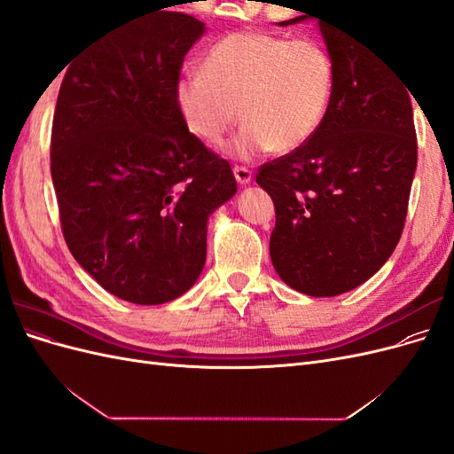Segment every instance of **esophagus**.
Listing matches in <instances>:
<instances>
[{
  "label": "esophagus",
  "mask_w": 454,
  "mask_h": 454,
  "mask_svg": "<svg viewBox=\"0 0 454 454\" xmlns=\"http://www.w3.org/2000/svg\"><path fill=\"white\" fill-rule=\"evenodd\" d=\"M232 174H235L237 182H239L240 185H248V184L252 182V170H250V168H246V167H235V168H232Z\"/></svg>",
  "instance_id": "34e87169"
}]
</instances>
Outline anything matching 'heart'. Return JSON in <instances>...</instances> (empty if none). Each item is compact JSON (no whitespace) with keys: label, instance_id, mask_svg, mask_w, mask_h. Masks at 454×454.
I'll list each match as a JSON object with an SVG mask.
<instances>
[{"label":"heart","instance_id":"b5f03b06","mask_svg":"<svg viewBox=\"0 0 454 454\" xmlns=\"http://www.w3.org/2000/svg\"><path fill=\"white\" fill-rule=\"evenodd\" d=\"M333 90L335 64L318 39L235 32L206 51L200 72L176 81L174 102L185 129L208 145L222 144L240 115L231 153L250 160L303 147L324 125Z\"/></svg>","mask_w":454,"mask_h":454}]
</instances>
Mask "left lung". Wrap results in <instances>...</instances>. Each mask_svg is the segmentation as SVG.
Instances as JSON below:
<instances>
[{
	"instance_id": "left-lung-1",
	"label": "left lung",
	"mask_w": 454,
	"mask_h": 454,
	"mask_svg": "<svg viewBox=\"0 0 454 454\" xmlns=\"http://www.w3.org/2000/svg\"><path fill=\"white\" fill-rule=\"evenodd\" d=\"M318 24L335 64L332 106L320 130L265 162L255 182L277 210L269 250L278 277L305 295L333 297L373 277L400 242L417 132L407 87L373 49Z\"/></svg>"
}]
</instances>
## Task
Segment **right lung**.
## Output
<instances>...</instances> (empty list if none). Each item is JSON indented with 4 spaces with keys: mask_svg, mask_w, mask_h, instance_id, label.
Segmentation results:
<instances>
[{
    "mask_svg": "<svg viewBox=\"0 0 454 454\" xmlns=\"http://www.w3.org/2000/svg\"><path fill=\"white\" fill-rule=\"evenodd\" d=\"M204 22L159 11L94 41L62 79L51 176L67 248L136 305L184 295L206 261L208 217L237 193L229 162L191 134L174 85Z\"/></svg>",
    "mask_w": 454,
    "mask_h": 454,
    "instance_id": "obj_1",
    "label": "right lung"
}]
</instances>
